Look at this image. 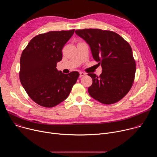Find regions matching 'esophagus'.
<instances>
[{"label": "esophagus", "mask_w": 157, "mask_h": 157, "mask_svg": "<svg viewBox=\"0 0 157 157\" xmlns=\"http://www.w3.org/2000/svg\"><path fill=\"white\" fill-rule=\"evenodd\" d=\"M84 75H86V73H83V72H80V73H79V76H80V77H82V76H84Z\"/></svg>", "instance_id": "esophagus-1"}]
</instances>
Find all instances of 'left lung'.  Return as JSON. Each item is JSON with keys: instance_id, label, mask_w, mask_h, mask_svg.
Instances as JSON below:
<instances>
[{"instance_id": "obj_1", "label": "left lung", "mask_w": 157, "mask_h": 157, "mask_svg": "<svg viewBox=\"0 0 157 157\" xmlns=\"http://www.w3.org/2000/svg\"><path fill=\"white\" fill-rule=\"evenodd\" d=\"M75 33L89 44L93 58L102 67L99 76L87 74L93 79L89 95L105 104L119 101L130 91L135 78L136 64L130 44L112 31L89 29Z\"/></svg>"}]
</instances>
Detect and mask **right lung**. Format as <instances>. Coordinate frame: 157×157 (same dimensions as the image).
<instances>
[{
    "label": "right lung",
    "instance_id": "1",
    "mask_svg": "<svg viewBox=\"0 0 157 157\" xmlns=\"http://www.w3.org/2000/svg\"><path fill=\"white\" fill-rule=\"evenodd\" d=\"M74 32L75 29L40 34L21 53V84L29 97L41 106L53 107L64 101L79 76L78 71L64 74L56 68L62 59V49Z\"/></svg>",
    "mask_w": 157,
    "mask_h": 157
}]
</instances>
